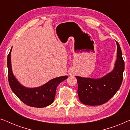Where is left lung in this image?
<instances>
[{
  "label": "left lung",
  "instance_id": "obj_1",
  "mask_svg": "<svg viewBox=\"0 0 130 130\" xmlns=\"http://www.w3.org/2000/svg\"><path fill=\"white\" fill-rule=\"evenodd\" d=\"M114 68L111 72L98 79L76 76L78 84L77 93L83 104L100 105L108 102L120 89L123 79L124 61L118 42Z\"/></svg>",
  "mask_w": 130,
  "mask_h": 130
}]
</instances>
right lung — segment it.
<instances>
[{
  "label": "right lung",
  "mask_w": 130,
  "mask_h": 130,
  "mask_svg": "<svg viewBox=\"0 0 130 130\" xmlns=\"http://www.w3.org/2000/svg\"><path fill=\"white\" fill-rule=\"evenodd\" d=\"M12 47L8 56V80L10 87L14 93L20 100L32 107L43 108L51 105L54 102L57 87L60 83L68 78L67 76L56 77L42 86L36 88L25 87L19 82L13 75L11 65Z\"/></svg>",
  "instance_id": "obj_1"
}]
</instances>
